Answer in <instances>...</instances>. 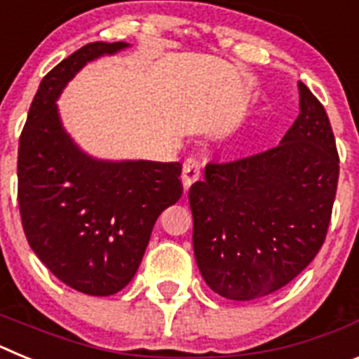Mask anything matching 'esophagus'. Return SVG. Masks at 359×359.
<instances>
[{"label":"esophagus","mask_w":359,"mask_h":359,"mask_svg":"<svg viewBox=\"0 0 359 359\" xmlns=\"http://www.w3.org/2000/svg\"><path fill=\"white\" fill-rule=\"evenodd\" d=\"M199 174H201V163H199L196 158H189V160L183 163V170H182L183 187H185V189H189L192 183L198 182Z\"/></svg>","instance_id":"1"}]
</instances>
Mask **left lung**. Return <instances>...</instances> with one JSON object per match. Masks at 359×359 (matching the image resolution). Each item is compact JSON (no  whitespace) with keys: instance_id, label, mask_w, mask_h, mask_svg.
<instances>
[{"instance_id":"1","label":"left lung","mask_w":359,"mask_h":359,"mask_svg":"<svg viewBox=\"0 0 359 359\" xmlns=\"http://www.w3.org/2000/svg\"><path fill=\"white\" fill-rule=\"evenodd\" d=\"M300 115L277 147L208 163L189 190L198 268L228 300L290 284L322 248L340 174L331 122L306 84Z\"/></svg>"}]
</instances>
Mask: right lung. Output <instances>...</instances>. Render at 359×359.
Returning <instances> with one entry per match:
<instances>
[{
  "instance_id": "add662e5",
  "label": "right lung",
  "mask_w": 359,
  "mask_h": 359,
  "mask_svg": "<svg viewBox=\"0 0 359 359\" xmlns=\"http://www.w3.org/2000/svg\"><path fill=\"white\" fill-rule=\"evenodd\" d=\"M128 43H90L41 81L19 138L18 199L30 248L66 286L93 297L133 280L158 215L182 198V163L98 160L82 151L57 100L88 62Z\"/></svg>"
}]
</instances>
